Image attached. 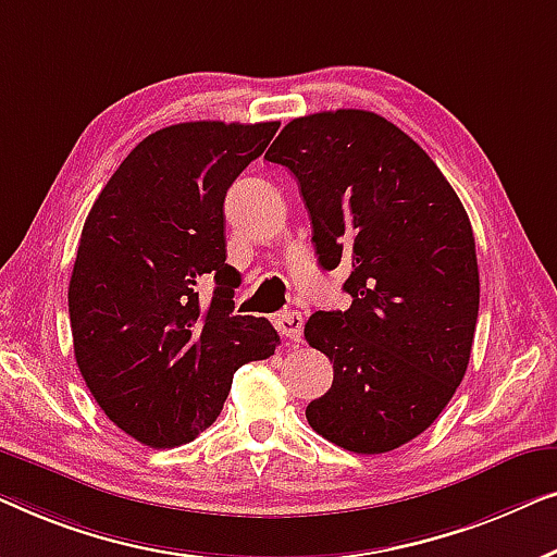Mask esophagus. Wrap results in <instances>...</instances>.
<instances>
[{"mask_svg":"<svg viewBox=\"0 0 557 557\" xmlns=\"http://www.w3.org/2000/svg\"><path fill=\"white\" fill-rule=\"evenodd\" d=\"M302 325H305V320L297 310H285L275 318L277 333L287 341H300L302 338Z\"/></svg>","mask_w":557,"mask_h":557,"instance_id":"esophagus-1","label":"esophagus"}]
</instances>
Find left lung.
Listing matches in <instances>:
<instances>
[{"label": "left lung", "mask_w": 557, "mask_h": 557, "mask_svg": "<svg viewBox=\"0 0 557 557\" xmlns=\"http://www.w3.org/2000/svg\"><path fill=\"white\" fill-rule=\"evenodd\" d=\"M264 159L295 174L320 268L350 264V308L305 325L333 363L308 424L356 454L398 449L434 424L469 366L480 270L467 211L424 148L371 111L289 121Z\"/></svg>", "instance_id": "left-lung-1"}]
</instances>
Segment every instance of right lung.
<instances>
[{
    "label": "right lung",
    "mask_w": 557,
    "mask_h": 557,
    "mask_svg": "<svg viewBox=\"0 0 557 557\" xmlns=\"http://www.w3.org/2000/svg\"><path fill=\"white\" fill-rule=\"evenodd\" d=\"M280 123H176L125 156L85 219L67 289L75 360L106 417L140 444L197 438L234 371L275 354L270 320L234 315L224 197ZM215 282L209 301L198 295Z\"/></svg>",
    "instance_id": "right-lung-1"
}]
</instances>
